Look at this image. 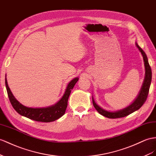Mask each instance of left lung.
I'll return each mask as SVG.
<instances>
[{
	"mask_svg": "<svg viewBox=\"0 0 156 156\" xmlns=\"http://www.w3.org/2000/svg\"><path fill=\"white\" fill-rule=\"evenodd\" d=\"M136 47H138L139 51L141 52V53L143 56L144 61L145 69H146V76H145L144 82L140 92L138 98L135 99V101L132 103L130 106H129L128 107H126V108L124 109L121 111H117V112H109V111H107L104 109H103L95 103L94 99L92 98L93 105L95 108V109L98 111L99 113H100L101 115H103V116H104L105 117L109 118V119H117V118H121V117H126L127 115H129L132 113L134 112L135 111L139 109L146 101L147 95H148V93H149V90H150L151 81V67L149 65L148 60H147V56L145 53V52L141 49V47H139V45L137 43H136Z\"/></svg>",
	"mask_w": 156,
	"mask_h": 156,
	"instance_id": "obj_1",
	"label": "left lung"
}]
</instances>
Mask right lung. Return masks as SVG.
Wrapping results in <instances>:
<instances>
[{
  "mask_svg": "<svg viewBox=\"0 0 156 156\" xmlns=\"http://www.w3.org/2000/svg\"><path fill=\"white\" fill-rule=\"evenodd\" d=\"M78 80V78L73 79L68 85L65 93L61 100L55 105L46 107V108H30V107L22 105L15 99L13 94H12L8 86L6 78H5V84L9 100L16 112L23 117L35 121L49 122L55 121L65 114L68 105V99H69L71 90H73Z\"/></svg>",
  "mask_w": 156,
  "mask_h": 156,
  "instance_id": "1",
  "label": "right lung"
}]
</instances>
